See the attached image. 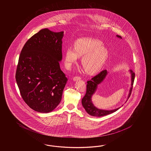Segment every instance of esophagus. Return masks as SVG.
Returning <instances> with one entry per match:
<instances>
[{"instance_id": "obj_1", "label": "esophagus", "mask_w": 151, "mask_h": 151, "mask_svg": "<svg viewBox=\"0 0 151 151\" xmlns=\"http://www.w3.org/2000/svg\"><path fill=\"white\" fill-rule=\"evenodd\" d=\"M81 78L80 76H75L73 78V80L74 81H76V80H80V79H81Z\"/></svg>"}]
</instances>
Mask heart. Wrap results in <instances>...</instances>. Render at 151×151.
Returning a JSON list of instances; mask_svg holds the SVG:
<instances>
[{
  "label": "heart",
  "mask_w": 151,
  "mask_h": 151,
  "mask_svg": "<svg viewBox=\"0 0 151 151\" xmlns=\"http://www.w3.org/2000/svg\"><path fill=\"white\" fill-rule=\"evenodd\" d=\"M83 57L81 64L89 73H94L102 68L108 57V51L103 43L97 39L83 38L78 39L74 47L70 46L65 52V64L70 68L79 57Z\"/></svg>",
  "instance_id": "b5f03b06"
}]
</instances>
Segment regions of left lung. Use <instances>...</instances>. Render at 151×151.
I'll use <instances>...</instances> for the list:
<instances>
[{
  "mask_svg": "<svg viewBox=\"0 0 151 151\" xmlns=\"http://www.w3.org/2000/svg\"><path fill=\"white\" fill-rule=\"evenodd\" d=\"M116 36L119 38H122V37L120 35H117ZM130 72L131 73L132 75V87L129 91L130 93L129 94L128 98L131 94L135 78L134 72H133L132 70H130ZM107 74V71L106 70H104L103 71H101L99 74L92 78L91 80L87 81L86 92L85 95L83 96V98L82 99L81 103L83 108L86 110L87 113L89 114L91 116H106L116 112L120 109L119 107L116 109L111 110V111L98 109L94 106L93 103H92L91 97L95 92L97 87V85L99 84L101 82H102V81L104 79Z\"/></svg>",
  "mask_w": 151,
  "mask_h": 151,
  "instance_id": "left-lung-1",
  "label": "left lung"
}]
</instances>
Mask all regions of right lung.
I'll use <instances>...</instances> for the list:
<instances>
[{"label":"right lung","mask_w":151,"mask_h":151,"mask_svg":"<svg viewBox=\"0 0 151 151\" xmlns=\"http://www.w3.org/2000/svg\"><path fill=\"white\" fill-rule=\"evenodd\" d=\"M63 32L42 29L26 42L20 54L16 80L24 101L40 113L60 103L68 78L60 68Z\"/></svg>","instance_id":"add662e5"}]
</instances>
